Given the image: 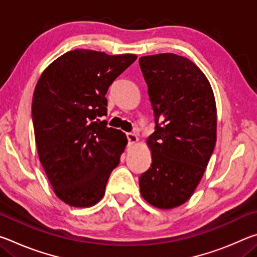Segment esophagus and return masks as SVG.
Here are the masks:
<instances>
[{
  "label": "esophagus",
  "instance_id": "obj_1",
  "mask_svg": "<svg viewBox=\"0 0 257 257\" xmlns=\"http://www.w3.org/2000/svg\"><path fill=\"white\" fill-rule=\"evenodd\" d=\"M127 138H128V145L129 146H133L134 144H136L137 141H138L137 135H135L133 133H128L127 134Z\"/></svg>",
  "mask_w": 257,
  "mask_h": 257
}]
</instances>
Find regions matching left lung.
Instances as JSON below:
<instances>
[{
	"instance_id": "1",
	"label": "left lung",
	"mask_w": 257,
	"mask_h": 257,
	"mask_svg": "<svg viewBox=\"0 0 257 257\" xmlns=\"http://www.w3.org/2000/svg\"><path fill=\"white\" fill-rule=\"evenodd\" d=\"M154 111L147 138L149 170L139 177L142 197L170 210L191 197L216 142V104L210 81L185 56L161 53L139 58Z\"/></svg>"
}]
</instances>
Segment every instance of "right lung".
<instances>
[{"mask_svg":"<svg viewBox=\"0 0 257 257\" xmlns=\"http://www.w3.org/2000/svg\"><path fill=\"white\" fill-rule=\"evenodd\" d=\"M136 59L70 51L37 81L32 113L38 158L55 195L68 205L90 207L105 194L128 139L97 116L107 113L108 87Z\"/></svg>","mask_w":257,"mask_h":257,"instance_id":"1","label":"right lung"}]
</instances>
